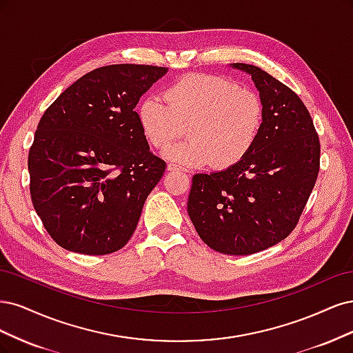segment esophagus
<instances>
[{
    "instance_id": "esophagus-1",
    "label": "esophagus",
    "mask_w": 353,
    "mask_h": 353,
    "mask_svg": "<svg viewBox=\"0 0 353 353\" xmlns=\"http://www.w3.org/2000/svg\"><path fill=\"white\" fill-rule=\"evenodd\" d=\"M167 170H168V172H181V167L170 163V164H167Z\"/></svg>"
}]
</instances>
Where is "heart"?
<instances>
[{
	"instance_id": "obj_1",
	"label": "heart",
	"mask_w": 353,
	"mask_h": 353,
	"mask_svg": "<svg viewBox=\"0 0 353 353\" xmlns=\"http://www.w3.org/2000/svg\"><path fill=\"white\" fill-rule=\"evenodd\" d=\"M164 101L148 97L139 102V128L154 148H167L186 129L189 141L164 152L185 167H233L252 151L263 132V99L221 76L186 74L164 90Z\"/></svg>"
}]
</instances>
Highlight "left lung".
I'll return each instance as SVG.
<instances>
[{"mask_svg": "<svg viewBox=\"0 0 353 353\" xmlns=\"http://www.w3.org/2000/svg\"><path fill=\"white\" fill-rule=\"evenodd\" d=\"M265 107L259 138L241 163L195 174L188 199L199 237L225 255H251L281 242L296 227L320 170V139L310 111L290 88L252 64Z\"/></svg>", "mask_w": 353, "mask_h": 353, "instance_id": "left-lung-1", "label": "left lung"}]
</instances>
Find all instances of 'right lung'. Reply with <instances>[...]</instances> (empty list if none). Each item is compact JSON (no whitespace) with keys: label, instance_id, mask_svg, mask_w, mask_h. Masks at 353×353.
Instances as JSON below:
<instances>
[{"label":"right lung","instance_id":"obj_1","mask_svg":"<svg viewBox=\"0 0 353 353\" xmlns=\"http://www.w3.org/2000/svg\"><path fill=\"white\" fill-rule=\"evenodd\" d=\"M167 67L112 64L86 73L43 112L29 151L30 196L55 243L107 255L129 242L165 163L134 107Z\"/></svg>","mask_w":353,"mask_h":353}]
</instances>
